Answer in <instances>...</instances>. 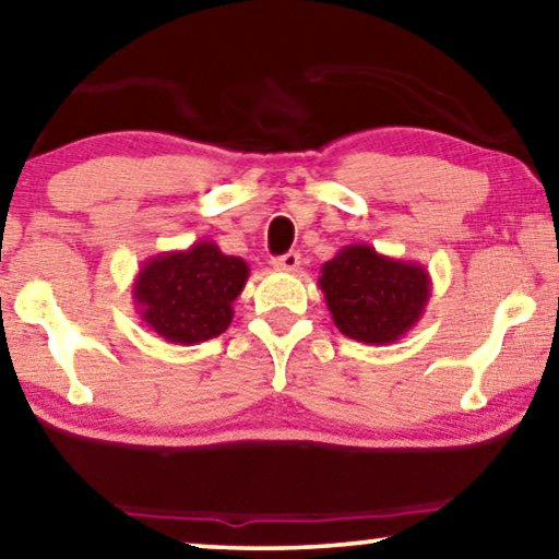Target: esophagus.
<instances>
[{"instance_id":"34e87169","label":"esophagus","mask_w":559,"mask_h":559,"mask_svg":"<svg viewBox=\"0 0 559 559\" xmlns=\"http://www.w3.org/2000/svg\"><path fill=\"white\" fill-rule=\"evenodd\" d=\"M298 265H301V255L296 251H288L286 255L273 258V269L276 271H298Z\"/></svg>"}]
</instances>
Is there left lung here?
Masks as SVG:
<instances>
[{"label":"left lung","mask_w":559,"mask_h":559,"mask_svg":"<svg viewBox=\"0 0 559 559\" xmlns=\"http://www.w3.org/2000/svg\"><path fill=\"white\" fill-rule=\"evenodd\" d=\"M319 286L331 319L361 344H394L414 329L431 296L429 271L366 243L344 246L321 265Z\"/></svg>","instance_id":"obj_1"}]
</instances>
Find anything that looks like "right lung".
Returning a JSON list of instances; mask_svg holds the SVG:
<instances>
[{
    "instance_id": "obj_1",
    "label": "right lung",
    "mask_w": 559,
    "mask_h": 559,
    "mask_svg": "<svg viewBox=\"0 0 559 559\" xmlns=\"http://www.w3.org/2000/svg\"><path fill=\"white\" fill-rule=\"evenodd\" d=\"M248 263L213 240L186 251L147 258L132 283V301L145 326L168 344L193 346L221 336L233 321V301L248 281Z\"/></svg>"
}]
</instances>
